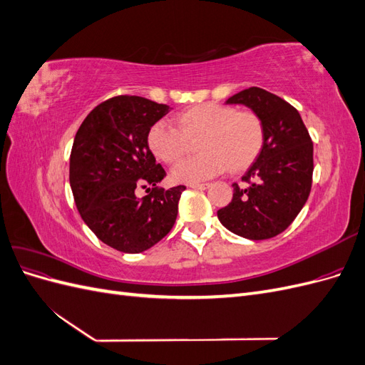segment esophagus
Listing matches in <instances>:
<instances>
[{
	"label": "esophagus",
	"instance_id": "1",
	"mask_svg": "<svg viewBox=\"0 0 365 365\" xmlns=\"http://www.w3.org/2000/svg\"><path fill=\"white\" fill-rule=\"evenodd\" d=\"M189 187H190V189H197V190H207L208 187H210V184H208V182H205V184H189Z\"/></svg>",
	"mask_w": 365,
	"mask_h": 365
}]
</instances>
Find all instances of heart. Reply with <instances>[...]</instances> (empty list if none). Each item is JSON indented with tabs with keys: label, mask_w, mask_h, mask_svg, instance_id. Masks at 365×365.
<instances>
[{
	"label": "heart",
	"mask_w": 365,
	"mask_h": 365,
	"mask_svg": "<svg viewBox=\"0 0 365 365\" xmlns=\"http://www.w3.org/2000/svg\"><path fill=\"white\" fill-rule=\"evenodd\" d=\"M175 128L168 120L153 123L146 135L148 148L158 160L175 163L185 148V137H197L196 149L201 153L184 158L173 165L170 178L175 182L196 184L222 173L227 168L242 170L257 158L264 130L260 118L252 113H239L236 108L219 103H202L185 109L176 118Z\"/></svg>",
	"instance_id": "obj_1"
}]
</instances>
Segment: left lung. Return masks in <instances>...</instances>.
I'll return each mask as SVG.
<instances>
[{
	"label": "left lung",
	"mask_w": 365,
	"mask_h": 365,
	"mask_svg": "<svg viewBox=\"0 0 365 365\" xmlns=\"http://www.w3.org/2000/svg\"><path fill=\"white\" fill-rule=\"evenodd\" d=\"M228 105H245L264 130L262 150L233 184V200L217 210L227 230L250 240L271 239L288 228L302 212L312 187L314 145L297 109L257 86L231 96Z\"/></svg>",
	"instance_id": "left-lung-1"
}]
</instances>
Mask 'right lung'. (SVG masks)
I'll list each match as a JSON object with an SVG mask.
<instances>
[{
  "instance_id": "1",
  "label": "right lung",
  "mask_w": 365,
  "mask_h": 365,
  "mask_svg": "<svg viewBox=\"0 0 365 365\" xmlns=\"http://www.w3.org/2000/svg\"><path fill=\"white\" fill-rule=\"evenodd\" d=\"M169 106L118 96L96 106L74 137L70 185L76 207L93 233L111 248L137 254L172 230L184 185L160 189L165 176L148 148L149 128ZM152 185L151 193L135 192Z\"/></svg>"
}]
</instances>
